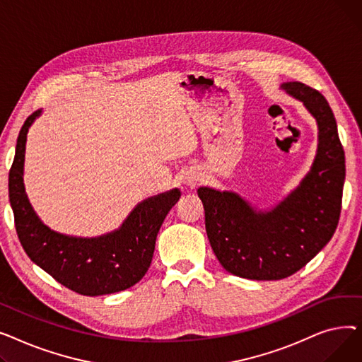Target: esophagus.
<instances>
[{"label": "esophagus", "mask_w": 362, "mask_h": 362, "mask_svg": "<svg viewBox=\"0 0 362 362\" xmlns=\"http://www.w3.org/2000/svg\"><path fill=\"white\" fill-rule=\"evenodd\" d=\"M195 183H197L195 179H192V180H189L186 185H187V186H195Z\"/></svg>", "instance_id": "34e87169"}]
</instances>
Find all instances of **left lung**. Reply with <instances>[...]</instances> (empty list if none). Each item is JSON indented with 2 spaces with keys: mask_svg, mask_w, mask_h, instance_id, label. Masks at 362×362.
<instances>
[{
  "mask_svg": "<svg viewBox=\"0 0 362 362\" xmlns=\"http://www.w3.org/2000/svg\"><path fill=\"white\" fill-rule=\"evenodd\" d=\"M280 88L300 101L318 126L317 154L305 177L270 210H258L232 191L198 189L217 259L226 272L251 280H280L307 265L334 235L341 208L345 152L329 103L300 82Z\"/></svg>",
  "mask_w": 362,
  "mask_h": 362,
  "instance_id": "obj_1",
  "label": "left lung"
}]
</instances>
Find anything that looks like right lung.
<instances>
[{
  "mask_svg": "<svg viewBox=\"0 0 362 362\" xmlns=\"http://www.w3.org/2000/svg\"><path fill=\"white\" fill-rule=\"evenodd\" d=\"M41 112L30 114L22 126L8 175V198L18 240L36 265L76 293L100 296L132 288L148 272L160 227L179 201L180 191L175 187L144 199L119 229L97 238L51 230L35 213L23 183L28 132Z\"/></svg>",
  "mask_w": 362,
  "mask_h": 362,
  "instance_id": "obj_1",
  "label": "right lung"
}]
</instances>
